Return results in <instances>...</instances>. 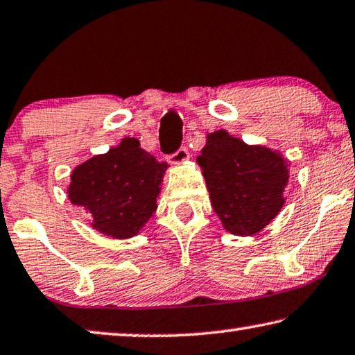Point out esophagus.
<instances>
[{
  "instance_id": "34e87169",
  "label": "esophagus",
  "mask_w": 355,
  "mask_h": 355,
  "mask_svg": "<svg viewBox=\"0 0 355 355\" xmlns=\"http://www.w3.org/2000/svg\"><path fill=\"white\" fill-rule=\"evenodd\" d=\"M188 157H189L188 148H187V147H182V148H178V150L175 151V153L168 156V161H171L172 164H183V162L187 161Z\"/></svg>"
}]
</instances>
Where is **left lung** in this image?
<instances>
[{"instance_id":"left-lung-1","label":"left lung","mask_w":355,"mask_h":355,"mask_svg":"<svg viewBox=\"0 0 355 355\" xmlns=\"http://www.w3.org/2000/svg\"><path fill=\"white\" fill-rule=\"evenodd\" d=\"M213 210L234 235H254L278 215L288 187V162L278 151L216 131L198 156Z\"/></svg>"}]
</instances>
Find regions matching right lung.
<instances>
[{"label": "right lung", "mask_w": 355, "mask_h": 355, "mask_svg": "<svg viewBox=\"0 0 355 355\" xmlns=\"http://www.w3.org/2000/svg\"><path fill=\"white\" fill-rule=\"evenodd\" d=\"M167 162L125 137L115 148L72 171L67 196L89 211L92 226L112 239H131L156 211Z\"/></svg>", "instance_id": "1"}]
</instances>
